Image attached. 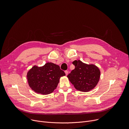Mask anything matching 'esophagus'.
<instances>
[{
    "label": "esophagus",
    "mask_w": 129,
    "mask_h": 129,
    "mask_svg": "<svg viewBox=\"0 0 129 129\" xmlns=\"http://www.w3.org/2000/svg\"><path fill=\"white\" fill-rule=\"evenodd\" d=\"M65 73L66 75L67 76V75L68 74V72L67 71H65Z\"/></svg>",
    "instance_id": "obj_1"
}]
</instances>
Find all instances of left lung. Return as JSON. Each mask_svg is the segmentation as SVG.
Returning <instances> with one entry per match:
<instances>
[{
  "label": "left lung",
  "instance_id": "left-lung-1",
  "mask_svg": "<svg viewBox=\"0 0 129 129\" xmlns=\"http://www.w3.org/2000/svg\"><path fill=\"white\" fill-rule=\"evenodd\" d=\"M75 68L67 77L75 88L79 91L87 92L94 88L98 84L100 71L93 64H86L80 60L73 62Z\"/></svg>",
  "mask_w": 129,
  "mask_h": 129
}]
</instances>
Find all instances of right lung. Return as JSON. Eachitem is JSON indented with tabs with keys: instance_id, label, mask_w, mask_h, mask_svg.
<instances>
[{
	"instance_id": "1",
	"label": "right lung",
	"mask_w": 129,
	"mask_h": 129,
	"mask_svg": "<svg viewBox=\"0 0 129 129\" xmlns=\"http://www.w3.org/2000/svg\"><path fill=\"white\" fill-rule=\"evenodd\" d=\"M65 76L60 66L52 63H47L42 67L34 66L27 73L29 86L35 92L48 95L56 88L61 77Z\"/></svg>"
}]
</instances>
